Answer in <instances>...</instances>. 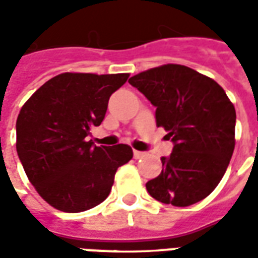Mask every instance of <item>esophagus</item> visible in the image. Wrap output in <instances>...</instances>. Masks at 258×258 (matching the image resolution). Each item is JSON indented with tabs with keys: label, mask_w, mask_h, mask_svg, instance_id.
Returning <instances> with one entry per match:
<instances>
[{
	"label": "esophagus",
	"mask_w": 258,
	"mask_h": 258,
	"mask_svg": "<svg viewBox=\"0 0 258 258\" xmlns=\"http://www.w3.org/2000/svg\"><path fill=\"white\" fill-rule=\"evenodd\" d=\"M144 155H146L144 153H142V151H138V150H135V151H133V157H135L136 160H139V158H143Z\"/></svg>",
	"instance_id": "obj_1"
}]
</instances>
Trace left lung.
I'll return each instance as SVG.
<instances>
[{
  "label": "left lung",
  "instance_id": "8db88e82",
  "mask_svg": "<svg viewBox=\"0 0 258 258\" xmlns=\"http://www.w3.org/2000/svg\"><path fill=\"white\" fill-rule=\"evenodd\" d=\"M154 105L157 126L173 143L162 171L146 183L164 204L187 207L220 183L235 149L236 112L215 80L191 68L168 63L129 79Z\"/></svg>",
  "mask_w": 258,
  "mask_h": 258
}]
</instances>
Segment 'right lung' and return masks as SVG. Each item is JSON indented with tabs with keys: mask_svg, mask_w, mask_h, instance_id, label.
I'll return each instance as SVG.
<instances>
[{
	"mask_svg": "<svg viewBox=\"0 0 258 258\" xmlns=\"http://www.w3.org/2000/svg\"><path fill=\"white\" fill-rule=\"evenodd\" d=\"M127 74H61L45 82L16 119V151L30 183L65 213L96 207L108 197L116 169L133 157L127 144L97 147L87 139L103 122L111 94Z\"/></svg>",
	"mask_w": 258,
	"mask_h": 258,
	"instance_id": "obj_1",
	"label": "right lung"
}]
</instances>
